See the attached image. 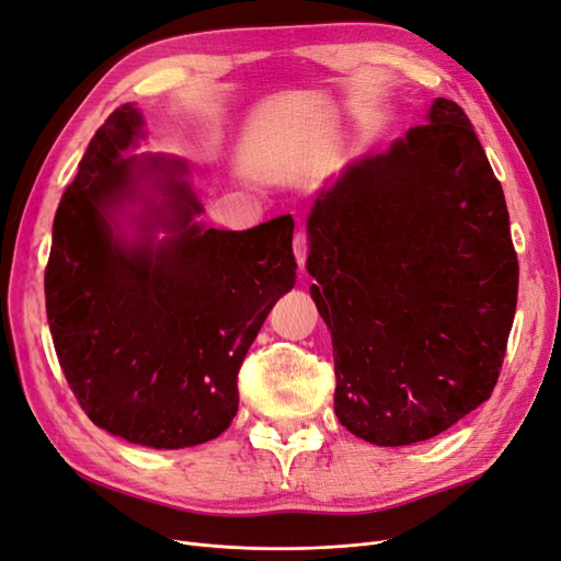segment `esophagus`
I'll return each mask as SVG.
<instances>
[{
  "instance_id": "esophagus-1",
  "label": "esophagus",
  "mask_w": 561,
  "mask_h": 561,
  "mask_svg": "<svg viewBox=\"0 0 561 561\" xmlns=\"http://www.w3.org/2000/svg\"><path fill=\"white\" fill-rule=\"evenodd\" d=\"M293 250H295L297 264L299 266L307 264V257H309V236L304 233V231H297L295 239H293Z\"/></svg>"
}]
</instances>
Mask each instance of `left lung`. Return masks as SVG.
Listing matches in <instances>:
<instances>
[{
    "instance_id": "8db88e82",
    "label": "left lung",
    "mask_w": 561,
    "mask_h": 561,
    "mask_svg": "<svg viewBox=\"0 0 561 561\" xmlns=\"http://www.w3.org/2000/svg\"><path fill=\"white\" fill-rule=\"evenodd\" d=\"M307 229L346 431L414 445L491 398L519 264L501 182L454 100L437 98L426 124L351 163Z\"/></svg>"
}]
</instances>
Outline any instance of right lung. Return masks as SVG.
Here are the masks:
<instances>
[{"label": "right lung", "instance_id": "obj_1", "mask_svg": "<svg viewBox=\"0 0 561 561\" xmlns=\"http://www.w3.org/2000/svg\"><path fill=\"white\" fill-rule=\"evenodd\" d=\"M140 130L138 110L116 107L65 190L44 274L46 316L65 379L95 426L133 445L182 449L225 433L239 412L245 353L297 283L295 222L192 225L201 206L175 180L184 165L122 159ZM157 174L169 201L156 214L174 236L126 244L106 208Z\"/></svg>", "mask_w": 561, "mask_h": 561}]
</instances>
